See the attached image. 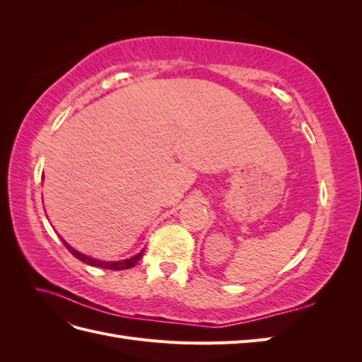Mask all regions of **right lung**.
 Instances as JSON below:
<instances>
[{"label": "right lung", "instance_id": "add662e5", "mask_svg": "<svg viewBox=\"0 0 362 362\" xmlns=\"http://www.w3.org/2000/svg\"><path fill=\"white\" fill-rule=\"evenodd\" d=\"M63 242V245L66 246V249L71 252V254L75 257V258H78L80 261H83V262H86V264H90V266H95V267H103V269H110V270H125V269H131V267H134L137 262L140 261V258H141V255H144V250L140 252V254H137L136 257H133V258H128V259H122V261H100V259H95V258H90V257H87V255H83V254H80L78 250H75L72 246H69L66 242H64V240H62Z\"/></svg>", "mask_w": 362, "mask_h": 362}]
</instances>
